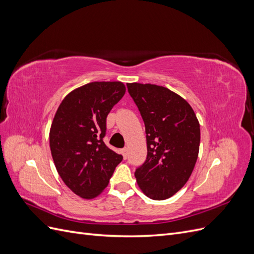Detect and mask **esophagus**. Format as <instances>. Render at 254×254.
I'll return each instance as SVG.
<instances>
[{"label":"esophagus","mask_w":254,"mask_h":254,"mask_svg":"<svg viewBox=\"0 0 254 254\" xmlns=\"http://www.w3.org/2000/svg\"><path fill=\"white\" fill-rule=\"evenodd\" d=\"M122 155H123V157H124V159H127V157H128V149L127 148L122 149Z\"/></svg>","instance_id":"1"}]
</instances>
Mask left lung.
Masks as SVG:
<instances>
[{"mask_svg":"<svg viewBox=\"0 0 254 254\" xmlns=\"http://www.w3.org/2000/svg\"><path fill=\"white\" fill-rule=\"evenodd\" d=\"M145 124L147 157L135 170L137 186L153 200H164L183 188L194 170L200 126L194 110L170 89L127 83Z\"/></svg>","mask_w":254,"mask_h":254,"instance_id":"1","label":"left lung"}]
</instances>
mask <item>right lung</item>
I'll return each instance as SVG.
<instances>
[{"label":"right lung","instance_id":"right-lung-1","mask_svg":"<svg viewBox=\"0 0 254 254\" xmlns=\"http://www.w3.org/2000/svg\"><path fill=\"white\" fill-rule=\"evenodd\" d=\"M121 81H94L73 90L58 107L50 130L56 170L76 195L98 196L108 186L123 156L104 143L106 120L124 96Z\"/></svg>","mask_w":254,"mask_h":254}]
</instances>
